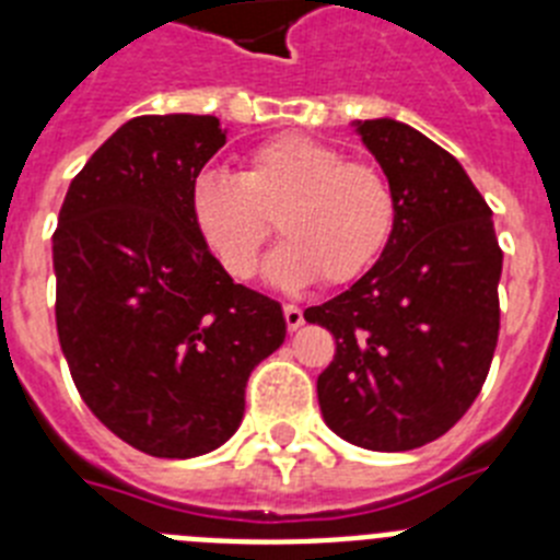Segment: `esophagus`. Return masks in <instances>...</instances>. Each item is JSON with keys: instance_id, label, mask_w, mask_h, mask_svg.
Listing matches in <instances>:
<instances>
[{"instance_id": "esophagus-1", "label": "esophagus", "mask_w": 560, "mask_h": 560, "mask_svg": "<svg viewBox=\"0 0 560 560\" xmlns=\"http://www.w3.org/2000/svg\"><path fill=\"white\" fill-rule=\"evenodd\" d=\"M283 316H285V325H289V330L303 328L305 316H303V308H300V305L285 303V305H283Z\"/></svg>"}]
</instances>
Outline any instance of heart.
Instances as JSON below:
<instances>
[{
  "label": "heart",
  "instance_id": "obj_1",
  "mask_svg": "<svg viewBox=\"0 0 560 560\" xmlns=\"http://www.w3.org/2000/svg\"><path fill=\"white\" fill-rule=\"evenodd\" d=\"M190 219L232 280L257 275L277 219L285 237L269 257L277 285H348L387 252L398 199L378 167L308 133H280L252 148L237 176L201 173L190 187Z\"/></svg>",
  "mask_w": 560,
  "mask_h": 560
}]
</instances>
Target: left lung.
Wrapping results in <instances>:
<instances>
[{"mask_svg":"<svg viewBox=\"0 0 560 560\" xmlns=\"http://www.w3.org/2000/svg\"><path fill=\"white\" fill-rule=\"evenodd\" d=\"M353 126L393 185L398 224L368 275L305 311L336 339L316 395L341 440L409 452L443 438L488 378L502 249L452 153L389 117Z\"/></svg>","mask_w":560,"mask_h":560,"instance_id":"obj_1","label":"left lung"}]
</instances>
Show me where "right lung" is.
<instances>
[{
	"label": "right lung",
	"instance_id": "obj_1",
	"mask_svg": "<svg viewBox=\"0 0 560 560\" xmlns=\"http://www.w3.org/2000/svg\"><path fill=\"white\" fill-rule=\"evenodd\" d=\"M224 142L210 114L133 117L72 179L52 235L72 381L103 427L151 457L226 443L249 373L285 339L280 303L232 283L192 226L190 187Z\"/></svg>",
	"mask_w": 560,
	"mask_h": 560
}]
</instances>
